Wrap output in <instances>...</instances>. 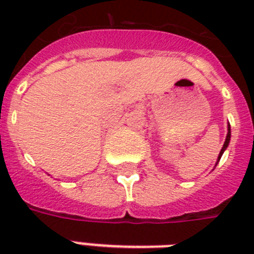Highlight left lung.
Listing matches in <instances>:
<instances>
[{
	"label": "left lung",
	"instance_id": "8db88e82",
	"mask_svg": "<svg viewBox=\"0 0 254 254\" xmlns=\"http://www.w3.org/2000/svg\"><path fill=\"white\" fill-rule=\"evenodd\" d=\"M229 139H231V127H229V125H228V134H227V138H225L224 145H223V147H221L220 154H219V158H217V162H219V161H220L221 155H223V153H224V150H225V149H227V146H228Z\"/></svg>",
	"mask_w": 254,
	"mask_h": 254
}]
</instances>
